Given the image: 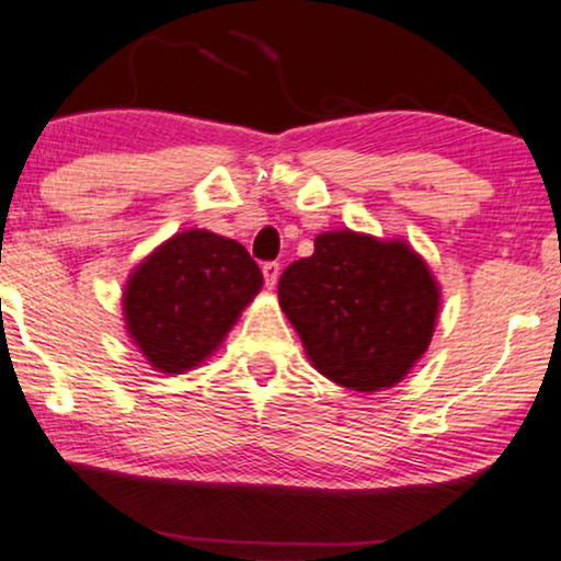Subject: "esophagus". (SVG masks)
Here are the masks:
<instances>
[{
    "label": "esophagus",
    "instance_id": "34e87169",
    "mask_svg": "<svg viewBox=\"0 0 561 561\" xmlns=\"http://www.w3.org/2000/svg\"><path fill=\"white\" fill-rule=\"evenodd\" d=\"M263 275H265V286L273 290L275 283H278V278H280V265L278 263H265Z\"/></svg>",
    "mask_w": 561,
    "mask_h": 561
}]
</instances>
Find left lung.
Listing matches in <instances>:
<instances>
[{"mask_svg":"<svg viewBox=\"0 0 561 561\" xmlns=\"http://www.w3.org/2000/svg\"><path fill=\"white\" fill-rule=\"evenodd\" d=\"M278 301L321 375L359 393L393 388L424 357L442 288L401 237L321 232L313 255L290 263Z\"/></svg>","mask_w":561,"mask_h":561,"instance_id":"1","label":"left lung"}]
</instances>
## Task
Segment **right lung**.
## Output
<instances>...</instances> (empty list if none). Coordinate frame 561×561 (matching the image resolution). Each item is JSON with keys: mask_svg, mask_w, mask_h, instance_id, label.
<instances>
[{"mask_svg": "<svg viewBox=\"0 0 561 561\" xmlns=\"http://www.w3.org/2000/svg\"><path fill=\"white\" fill-rule=\"evenodd\" d=\"M260 288L263 273L240 242L186 229L129 273L125 329L152 370L188 373L221 347Z\"/></svg>", "mask_w": 561, "mask_h": 561, "instance_id": "add662e5", "label": "right lung"}]
</instances>
